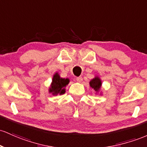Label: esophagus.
<instances>
[{
	"instance_id": "1",
	"label": "esophagus",
	"mask_w": 147,
	"mask_h": 147,
	"mask_svg": "<svg viewBox=\"0 0 147 147\" xmlns=\"http://www.w3.org/2000/svg\"><path fill=\"white\" fill-rule=\"evenodd\" d=\"M76 80L79 82H81L82 81V78L81 76H79V77H77L76 78Z\"/></svg>"
}]
</instances>
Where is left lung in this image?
<instances>
[{
    "label": "left lung",
    "mask_w": 147,
    "mask_h": 147,
    "mask_svg": "<svg viewBox=\"0 0 147 147\" xmlns=\"http://www.w3.org/2000/svg\"><path fill=\"white\" fill-rule=\"evenodd\" d=\"M101 80L98 77H95L94 78L92 79L90 82V85L92 89L95 90L96 92H98L99 91L100 87H101Z\"/></svg>",
    "instance_id": "1"
}]
</instances>
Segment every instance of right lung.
<instances>
[{"instance_id":"obj_1","label":"right lung","mask_w":147,"mask_h":147,"mask_svg":"<svg viewBox=\"0 0 147 147\" xmlns=\"http://www.w3.org/2000/svg\"><path fill=\"white\" fill-rule=\"evenodd\" d=\"M69 80L68 78H62L57 73L53 76L52 84L49 89V92L52 93L53 95L63 94L65 93V87L68 85Z\"/></svg>"}]
</instances>
